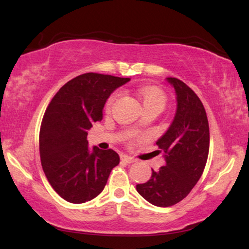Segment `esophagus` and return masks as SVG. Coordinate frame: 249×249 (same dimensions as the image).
Instances as JSON below:
<instances>
[{
	"mask_svg": "<svg viewBox=\"0 0 249 249\" xmlns=\"http://www.w3.org/2000/svg\"><path fill=\"white\" fill-rule=\"evenodd\" d=\"M121 160L125 163H133V162L136 161V160H135L133 157H130V156H127V155H122Z\"/></svg>",
	"mask_w": 249,
	"mask_h": 249,
	"instance_id": "esophagus-1",
	"label": "esophagus"
}]
</instances>
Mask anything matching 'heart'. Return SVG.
<instances>
[{
  "instance_id": "heart-1",
  "label": "heart",
  "mask_w": 249,
  "mask_h": 249,
  "mask_svg": "<svg viewBox=\"0 0 249 249\" xmlns=\"http://www.w3.org/2000/svg\"><path fill=\"white\" fill-rule=\"evenodd\" d=\"M138 96L142 105H157L160 108H163L166 104V95L161 91L155 88H141L137 91ZM117 98V93L112 94L107 102V108H109Z\"/></svg>"
}]
</instances>
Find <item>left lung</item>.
<instances>
[{
  "label": "left lung",
  "instance_id": "1",
  "mask_svg": "<svg viewBox=\"0 0 249 249\" xmlns=\"http://www.w3.org/2000/svg\"><path fill=\"white\" fill-rule=\"evenodd\" d=\"M174 88L177 109L166 133L156 142L165 166L153 170L150 179L136 190L156 206H171L187 196L203 174L210 146L209 122L203 104L187 84L166 78Z\"/></svg>",
  "mask_w": 249,
  "mask_h": 249
}]
</instances>
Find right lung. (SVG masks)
Returning <instances> with one entry per match:
<instances>
[{
	"label": "right lung",
	"mask_w": 249,
	"mask_h": 249,
	"mask_svg": "<svg viewBox=\"0 0 249 249\" xmlns=\"http://www.w3.org/2000/svg\"><path fill=\"white\" fill-rule=\"evenodd\" d=\"M129 78L83 73L60 88L46 109L39 133V153L46 177L62 199L84 203L103 191L120 163L113 149L89 147L88 130L102 120L113 92Z\"/></svg>",
	"instance_id": "add662e5"
}]
</instances>
